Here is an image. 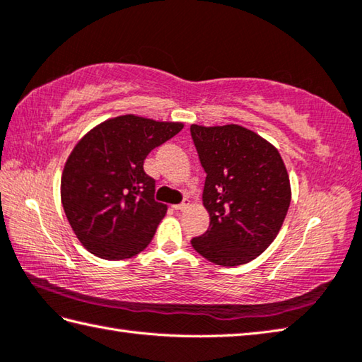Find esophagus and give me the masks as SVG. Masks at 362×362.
Returning <instances> with one entry per match:
<instances>
[{"instance_id": "34e87169", "label": "esophagus", "mask_w": 362, "mask_h": 362, "mask_svg": "<svg viewBox=\"0 0 362 362\" xmlns=\"http://www.w3.org/2000/svg\"><path fill=\"white\" fill-rule=\"evenodd\" d=\"M173 209H174L175 211H183V210H187V209H188V199H185V201H183L182 204L173 205Z\"/></svg>"}]
</instances>
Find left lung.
<instances>
[{"instance_id": "8db88e82", "label": "left lung", "mask_w": 362, "mask_h": 362, "mask_svg": "<svg viewBox=\"0 0 362 362\" xmlns=\"http://www.w3.org/2000/svg\"><path fill=\"white\" fill-rule=\"evenodd\" d=\"M204 168L209 229L191 240L210 262L237 267L260 256L278 235L290 205V180L279 152L240 125L189 127Z\"/></svg>"}]
</instances>
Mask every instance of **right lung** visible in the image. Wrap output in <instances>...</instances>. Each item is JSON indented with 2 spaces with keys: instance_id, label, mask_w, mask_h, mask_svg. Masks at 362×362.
Segmentation results:
<instances>
[{
  "instance_id": "right-lung-1",
  "label": "right lung",
  "mask_w": 362,
  "mask_h": 362,
  "mask_svg": "<svg viewBox=\"0 0 362 362\" xmlns=\"http://www.w3.org/2000/svg\"><path fill=\"white\" fill-rule=\"evenodd\" d=\"M183 129L133 115L106 120L70 153L61 199L83 246L97 257L122 260L146 250L166 205L155 201V180L144 160Z\"/></svg>"
}]
</instances>
